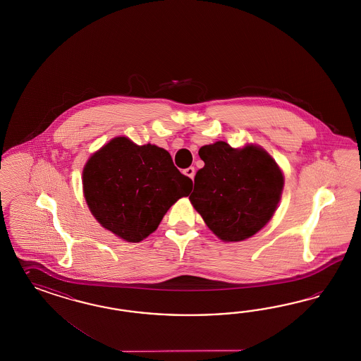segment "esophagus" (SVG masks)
<instances>
[{
    "label": "esophagus",
    "instance_id": "obj_1",
    "mask_svg": "<svg viewBox=\"0 0 361 361\" xmlns=\"http://www.w3.org/2000/svg\"><path fill=\"white\" fill-rule=\"evenodd\" d=\"M184 173H185L188 177H190V178L193 180L196 171H195V168H193V166H189V168H186L185 171H184Z\"/></svg>",
    "mask_w": 361,
    "mask_h": 361
}]
</instances>
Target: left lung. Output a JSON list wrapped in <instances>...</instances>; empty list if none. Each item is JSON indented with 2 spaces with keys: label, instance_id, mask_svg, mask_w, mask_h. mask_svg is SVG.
Returning a JSON list of instances; mask_svg holds the SVG:
<instances>
[{
  "label": "left lung",
  "instance_id": "8db88e82",
  "mask_svg": "<svg viewBox=\"0 0 361 361\" xmlns=\"http://www.w3.org/2000/svg\"><path fill=\"white\" fill-rule=\"evenodd\" d=\"M205 163L197 171L190 204L224 242L247 240L273 219L283 193L284 176L258 144L233 148L216 142L200 148Z\"/></svg>",
  "mask_w": 361,
  "mask_h": 361
}]
</instances>
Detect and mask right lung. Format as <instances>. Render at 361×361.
Masks as SVG:
<instances>
[{"label": "right lung", "instance_id": "add662e5", "mask_svg": "<svg viewBox=\"0 0 361 361\" xmlns=\"http://www.w3.org/2000/svg\"><path fill=\"white\" fill-rule=\"evenodd\" d=\"M82 185L99 224L121 240L137 243L159 228L177 200L189 196L193 184L164 148L116 136L88 157Z\"/></svg>", "mask_w": 361, "mask_h": 361}]
</instances>
